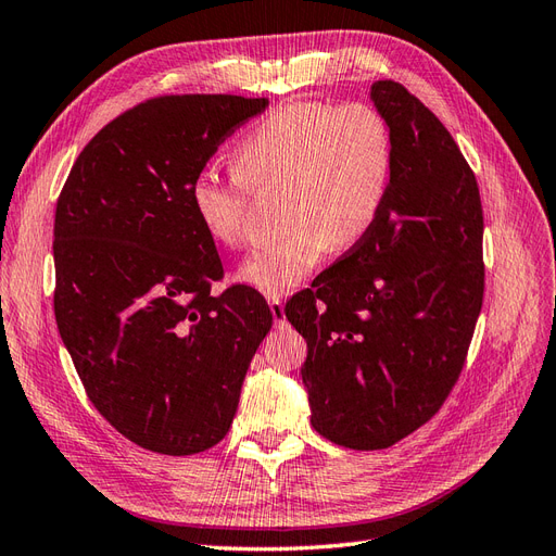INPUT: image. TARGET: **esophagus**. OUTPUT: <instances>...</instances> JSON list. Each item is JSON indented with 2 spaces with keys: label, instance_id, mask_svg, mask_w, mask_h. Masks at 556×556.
<instances>
[{
  "label": "esophagus",
  "instance_id": "34e87169",
  "mask_svg": "<svg viewBox=\"0 0 556 556\" xmlns=\"http://www.w3.org/2000/svg\"><path fill=\"white\" fill-rule=\"evenodd\" d=\"M269 312H273L275 324L287 321V315H283V303L279 301V298H273V301H269Z\"/></svg>",
  "mask_w": 556,
  "mask_h": 556
}]
</instances>
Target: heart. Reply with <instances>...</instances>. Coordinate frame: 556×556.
<instances>
[{"mask_svg":"<svg viewBox=\"0 0 556 556\" xmlns=\"http://www.w3.org/2000/svg\"><path fill=\"white\" fill-rule=\"evenodd\" d=\"M235 176L206 168L190 185V206L213 244L247 241L249 190H283L287 235L239 267L237 279L265 295L303 283L336 244L371 230L392 178V136L368 103H293L269 112L237 142Z\"/></svg>","mask_w":556,"mask_h":556,"instance_id":"b5f03b06","label":"heart"}]
</instances>
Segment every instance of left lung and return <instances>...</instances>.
I'll return each instance as SVG.
<instances>
[{
    "label": "left lung",
    "instance_id": "left-lung-1",
    "mask_svg": "<svg viewBox=\"0 0 556 556\" xmlns=\"http://www.w3.org/2000/svg\"><path fill=\"white\" fill-rule=\"evenodd\" d=\"M392 136L378 218L312 289L287 303L307 340L312 427L338 446L388 448L430 420L458 380L483 301L477 178L430 110L382 79Z\"/></svg>",
    "mask_w": 556,
    "mask_h": 556
}]
</instances>
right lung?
I'll use <instances>...</instances> for the list:
<instances>
[{"label": "right lung", "mask_w": 556, "mask_h": 556, "mask_svg": "<svg viewBox=\"0 0 556 556\" xmlns=\"http://www.w3.org/2000/svg\"><path fill=\"white\" fill-rule=\"evenodd\" d=\"M267 98L162 96L112 119L81 150L55 204L53 309L93 406L134 444L216 446L273 329L251 287L223 277L190 185Z\"/></svg>", "instance_id": "right-lung-1"}]
</instances>
